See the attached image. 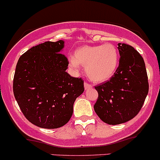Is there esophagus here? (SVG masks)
I'll return each mask as SVG.
<instances>
[{"label": "esophagus", "instance_id": "34e87169", "mask_svg": "<svg viewBox=\"0 0 160 160\" xmlns=\"http://www.w3.org/2000/svg\"><path fill=\"white\" fill-rule=\"evenodd\" d=\"M84 88L85 90H89L91 88H92V85L90 84V83H87V82H84Z\"/></svg>", "mask_w": 160, "mask_h": 160}]
</instances>
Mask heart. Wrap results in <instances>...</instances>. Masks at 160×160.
<instances>
[{"mask_svg": "<svg viewBox=\"0 0 160 160\" xmlns=\"http://www.w3.org/2000/svg\"><path fill=\"white\" fill-rule=\"evenodd\" d=\"M119 53L112 44L97 46H82L75 51L74 56L69 57L71 67L78 69L85 66L90 80L103 82L111 78L119 66Z\"/></svg>", "mask_w": 160, "mask_h": 160, "instance_id": "b5f03b06", "label": "heart"}]
</instances>
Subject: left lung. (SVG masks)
<instances>
[{
    "mask_svg": "<svg viewBox=\"0 0 160 160\" xmlns=\"http://www.w3.org/2000/svg\"><path fill=\"white\" fill-rule=\"evenodd\" d=\"M119 63L109 80L94 87L98 93L94 108L109 125L126 123L140 112L148 92L145 62L131 46L118 44Z\"/></svg>",
    "mask_w": 160,
    "mask_h": 160,
    "instance_id": "8db88e82",
    "label": "left lung"
}]
</instances>
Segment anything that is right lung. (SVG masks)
Instances as JSON below:
<instances>
[{
    "label": "right lung",
    "mask_w": 160,
    "mask_h": 160,
    "mask_svg": "<svg viewBox=\"0 0 160 160\" xmlns=\"http://www.w3.org/2000/svg\"><path fill=\"white\" fill-rule=\"evenodd\" d=\"M64 41H47L25 52L18 59L13 92L25 117L46 129L69 122L73 104L84 91L83 80L66 72L69 62L62 54Z\"/></svg>",
    "instance_id": "obj_1"
}]
</instances>
